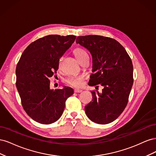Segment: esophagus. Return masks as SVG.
<instances>
[{
  "instance_id": "esophagus-1",
  "label": "esophagus",
  "mask_w": 156,
  "mask_h": 156,
  "mask_svg": "<svg viewBox=\"0 0 156 156\" xmlns=\"http://www.w3.org/2000/svg\"><path fill=\"white\" fill-rule=\"evenodd\" d=\"M81 92H83L82 90H79V89H75L74 90V92H75V93H81Z\"/></svg>"
}]
</instances>
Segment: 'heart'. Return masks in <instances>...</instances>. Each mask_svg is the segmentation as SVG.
<instances>
[{"label": "heart", "mask_w": 156, "mask_h": 156, "mask_svg": "<svg viewBox=\"0 0 156 156\" xmlns=\"http://www.w3.org/2000/svg\"><path fill=\"white\" fill-rule=\"evenodd\" d=\"M73 53L80 62H81L84 59L88 58V56L86 52L80 48H75L73 50ZM84 79V77L83 75L70 77L66 80V83L70 87H72L74 88H79L82 87Z\"/></svg>", "instance_id": "heart-1"}]
</instances>
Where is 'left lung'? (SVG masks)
<instances>
[{
    "label": "left lung",
    "instance_id": "8db88e82",
    "mask_svg": "<svg viewBox=\"0 0 156 156\" xmlns=\"http://www.w3.org/2000/svg\"><path fill=\"white\" fill-rule=\"evenodd\" d=\"M76 43L85 48L92 56L94 72L88 84L103 87L102 92L92 90V101L84 107L88 119L100 124L115 120L128 103L133 83V64L119 41L98 35L78 36Z\"/></svg>",
    "mask_w": 156,
    "mask_h": 156
}]
</instances>
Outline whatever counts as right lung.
<instances>
[{
    "instance_id": "right-lung-1",
    "label": "right lung",
    "mask_w": 156,
    "mask_h": 156,
    "mask_svg": "<svg viewBox=\"0 0 156 156\" xmlns=\"http://www.w3.org/2000/svg\"><path fill=\"white\" fill-rule=\"evenodd\" d=\"M76 36L48 35L27 47L16 67V87L21 104L32 119L50 124L62 116L66 101L73 94L69 87L50 88L49 78L58 69L59 60Z\"/></svg>"
}]
</instances>
